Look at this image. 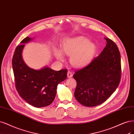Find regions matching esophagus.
<instances>
[{
    "instance_id": "obj_1",
    "label": "esophagus",
    "mask_w": 134,
    "mask_h": 134,
    "mask_svg": "<svg viewBox=\"0 0 134 134\" xmlns=\"http://www.w3.org/2000/svg\"><path fill=\"white\" fill-rule=\"evenodd\" d=\"M67 75H68V78L71 77L72 76V74L71 71L69 70L68 72V74H67Z\"/></svg>"
}]
</instances>
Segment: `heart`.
<instances>
[{
	"instance_id": "1",
	"label": "heart",
	"mask_w": 134,
	"mask_h": 134,
	"mask_svg": "<svg viewBox=\"0 0 134 134\" xmlns=\"http://www.w3.org/2000/svg\"><path fill=\"white\" fill-rule=\"evenodd\" d=\"M96 50L95 44L84 36L69 39L62 45V52L70 57L71 64L76 68L88 64L93 59ZM55 53L58 59L63 60V57L60 52L56 50Z\"/></svg>"
}]
</instances>
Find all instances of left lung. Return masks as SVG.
<instances>
[{"instance_id":"obj_1","label":"left lung","mask_w":134,"mask_h":134,"mask_svg":"<svg viewBox=\"0 0 134 134\" xmlns=\"http://www.w3.org/2000/svg\"><path fill=\"white\" fill-rule=\"evenodd\" d=\"M107 45L98 57L73 75L77 85L74 96L85 107L104 103L118 87L121 79V56L116 44L105 38Z\"/></svg>"}]
</instances>
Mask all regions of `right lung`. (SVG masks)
<instances>
[{
  "instance_id": "obj_1",
  "label": "right lung",
  "mask_w": 134,
  "mask_h": 134,
  "mask_svg": "<svg viewBox=\"0 0 134 134\" xmlns=\"http://www.w3.org/2000/svg\"><path fill=\"white\" fill-rule=\"evenodd\" d=\"M32 38L26 37L18 45L12 59L16 89L21 98L35 108L51 104L57 95V86L67 77L66 69L55 71L48 66L35 70L27 66L22 58L25 44Z\"/></svg>"
}]
</instances>
